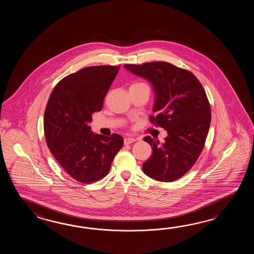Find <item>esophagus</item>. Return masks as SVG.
<instances>
[{
  "instance_id": "34e87169",
  "label": "esophagus",
  "mask_w": 254,
  "mask_h": 254,
  "mask_svg": "<svg viewBox=\"0 0 254 254\" xmlns=\"http://www.w3.org/2000/svg\"><path fill=\"white\" fill-rule=\"evenodd\" d=\"M136 139L135 138H125V145H128V144H130V143H132V142H134Z\"/></svg>"
}]
</instances>
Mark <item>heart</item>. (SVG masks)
<instances>
[{
  "label": "heart",
  "instance_id": "1",
  "mask_svg": "<svg viewBox=\"0 0 254 254\" xmlns=\"http://www.w3.org/2000/svg\"><path fill=\"white\" fill-rule=\"evenodd\" d=\"M132 85H133V86H137V85H145V83H143V82H135Z\"/></svg>",
  "mask_w": 254,
  "mask_h": 254
}]
</instances>
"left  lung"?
I'll return each instance as SVG.
<instances>
[{
	"label": "left lung",
	"mask_w": 254,
	"mask_h": 254,
	"mask_svg": "<svg viewBox=\"0 0 254 254\" xmlns=\"http://www.w3.org/2000/svg\"><path fill=\"white\" fill-rule=\"evenodd\" d=\"M150 81L155 92L151 124L167 130L163 143L146 136L151 156L142 164L149 177L171 183L178 180L200 156L211 125V106L205 91L193 73L165 62L125 64Z\"/></svg>",
	"instance_id": "left-lung-1"
}]
</instances>
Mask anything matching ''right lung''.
Masks as SVG:
<instances>
[{
    "label": "right lung",
    "instance_id": "add662e5",
    "mask_svg": "<svg viewBox=\"0 0 254 254\" xmlns=\"http://www.w3.org/2000/svg\"><path fill=\"white\" fill-rule=\"evenodd\" d=\"M120 66H91L66 76L51 93L43 128L49 150L71 178L82 184L108 174L124 139L93 133L89 123L103 101Z\"/></svg>",
    "mask_w": 254,
    "mask_h": 254
}]
</instances>
